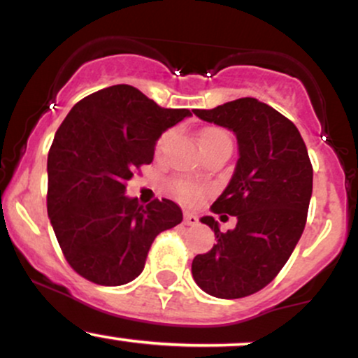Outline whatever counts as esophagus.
I'll list each match as a JSON object with an SVG mask.
<instances>
[{"label":"esophagus","instance_id":"esophagus-1","mask_svg":"<svg viewBox=\"0 0 358 358\" xmlns=\"http://www.w3.org/2000/svg\"><path fill=\"white\" fill-rule=\"evenodd\" d=\"M183 222H185V224H187V225H196V224H199V217H196L195 213L185 212Z\"/></svg>","mask_w":358,"mask_h":358}]
</instances>
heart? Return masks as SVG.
<instances>
[{"mask_svg":"<svg viewBox=\"0 0 358 358\" xmlns=\"http://www.w3.org/2000/svg\"><path fill=\"white\" fill-rule=\"evenodd\" d=\"M171 133H165L162 138L158 139V143H156V150L162 151L163 146L166 145V141L170 139ZM213 139H229L227 133L222 129H217V127H210V129H205L202 134H200V145H205V143L208 141H213ZM175 192L176 195L180 196V199L185 200V202H193V200H196V196L200 195V190L196 187H193L192 183H187V182H178L175 185Z\"/></svg>","mask_w":358,"mask_h":358,"instance_id":"obj_1","label":"heart"}]
</instances>
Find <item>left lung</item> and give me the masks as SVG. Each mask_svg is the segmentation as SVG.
Returning <instances> with one entry per match:
<instances>
[{"instance_id": "obj_1", "label": "left lung", "mask_w": 358, "mask_h": 358, "mask_svg": "<svg viewBox=\"0 0 358 358\" xmlns=\"http://www.w3.org/2000/svg\"><path fill=\"white\" fill-rule=\"evenodd\" d=\"M193 114L232 131L239 148L231 182L212 205L237 224L222 232L213 217L200 219L217 244L193 259V279L210 296H249L276 278L305 231L313 192L310 156L298 127L254 97Z\"/></svg>"}]
</instances>
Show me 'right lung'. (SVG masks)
<instances>
[{"label": "right lung", "mask_w": 358, "mask_h": 358, "mask_svg": "<svg viewBox=\"0 0 358 358\" xmlns=\"http://www.w3.org/2000/svg\"><path fill=\"white\" fill-rule=\"evenodd\" d=\"M190 116L119 84L84 97L64 119L48 151L47 210L62 252L82 278L102 286L133 281L155 237L183 220L168 199L139 205L126 183L153 162L159 136Z\"/></svg>", "instance_id": "obj_1"}]
</instances>
